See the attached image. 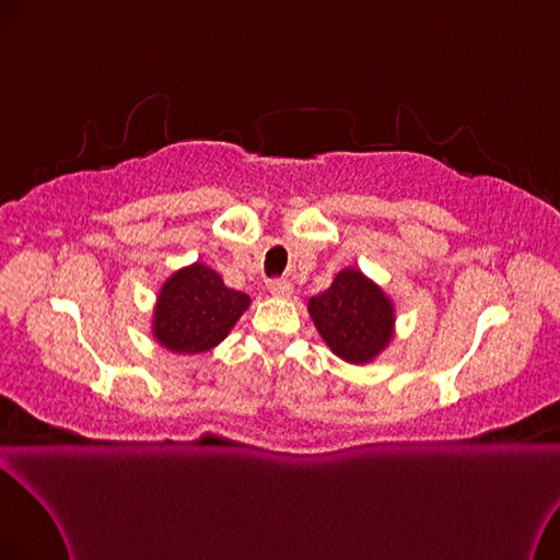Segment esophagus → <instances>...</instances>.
Here are the masks:
<instances>
[{
    "label": "esophagus",
    "mask_w": 560,
    "mask_h": 560,
    "mask_svg": "<svg viewBox=\"0 0 560 560\" xmlns=\"http://www.w3.org/2000/svg\"><path fill=\"white\" fill-rule=\"evenodd\" d=\"M269 293L275 298H291L293 285L283 279H275V281H269Z\"/></svg>",
    "instance_id": "34e87169"
}]
</instances>
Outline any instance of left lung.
<instances>
[{"label":"left lung","instance_id":"obj_1","mask_svg":"<svg viewBox=\"0 0 560 560\" xmlns=\"http://www.w3.org/2000/svg\"><path fill=\"white\" fill-rule=\"evenodd\" d=\"M307 310L332 354L347 363L373 361L394 338V302L354 267L338 271Z\"/></svg>","mask_w":560,"mask_h":560}]
</instances>
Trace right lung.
Segmentation results:
<instances>
[{
	"label": "right lung",
	"instance_id": "1",
	"mask_svg": "<svg viewBox=\"0 0 560 560\" xmlns=\"http://www.w3.org/2000/svg\"><path fill=\"white\" fill-rule=\"evenodd\" d=\"M250 305V298L232 291L215 269L195 262L164 281L156 295L152 335L175 354H201L228 338Z\"/></svg>",
	"mask_w": 560,
	"mask_h": 560
}]
</instances>
